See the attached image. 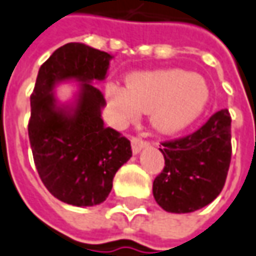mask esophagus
<instances>
[{
    "label": "esophagus",
    "mask_w": 256,
    "mask_h": 256,
    "mask_svg": "<svg viewBox=\"0 0 256 256\" xmlns=\"http://www.w3.org/2000/svg\"><path fill=\"white\" fill-rule=\"evenodd\" d=\"M146 146H148V142L144 140V138H142V137L134 136L132 138V148H133V153H138L143 147Z\"/></svg>",
    "instance_id": "esophagus-1"
}]
</instances>
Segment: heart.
I'll return each mask as SVG.
<instances>
[{
	"label": "heart",
	"instance_id": "1",
	"mask_svg": "<svg viewBox=\"0 0 256 256\" xmlns=\"http://www.w3.org/2000/svg\"><path fill=\"white\" fill-rule=\"evenodd\" d=\"M108 98L122 123L137 119L144 112L152 113V123L157 130L176 133L202 113L210 89L201 76L182 69H163L132 75L128 88L110 84Z\"/></svg>",
	"mask_w": 256,
	"mask_h": 256
}]
</instances>
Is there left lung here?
Wrapping results in <instances>:
<instances>
[{
  "instance_id": "obj_1",
  "label": "left lung",
  "mask_w": 256,
  "mask_h": 256,
  "mask_svg": "<svg viewBox=\"0 0 256 256\" xmlns=\"http://www.w3.org/2000/svg\"><path fill=\"white\" fill-rule=\"evenodd\" d=\"M160 152L164 168L153 181L157 204L176 214L206 207L224 188L231 163L230 112H216L188 136L163 142Z\"/></svg>"
}]
</instances>
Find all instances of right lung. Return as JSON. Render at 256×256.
<instances>
[{
	"label": "right lung",
	"mask_w": 256,
	"mask_h": 256,
	"mask_svg": "<svg viewBox=\"0 0 256 256\" xmlns=\"http://www.w3.org/2000/svg\"><path fill=\"white\" fill-rule=\"evenodd\" d=\"M112 56L84 44L58 48L40 68L31 94L28 136L40 180L58 200L90 207L108 198L113 177L132 157V146L118 130L104 128V98L92 80H103ZM76 78L81 93L72 114L56 106L53 88Z\"/></svg>",
	"instance_id": "right-lung-1"
}]
</instances>
